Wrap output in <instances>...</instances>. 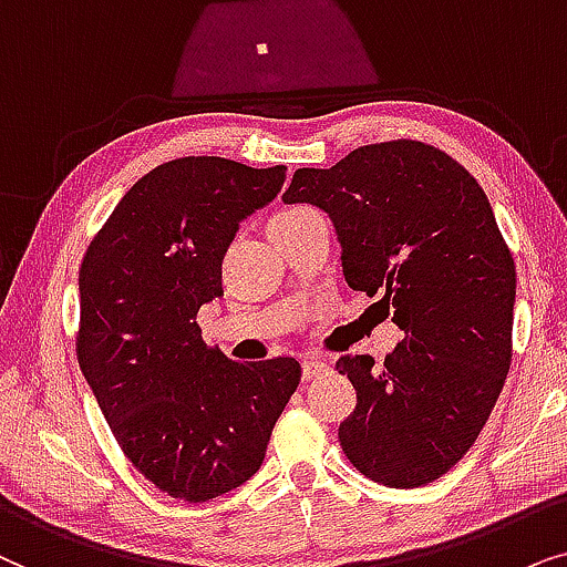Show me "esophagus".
I'll return each mask as SVG.
<instances>
[{
  "mask_svg": "<svg viewBox=\"0 0 567 567\" xmlns=\"http://www.w3.org/2000/svg\"><path fill=\"white\" fill-rule=\"evenodd\" d=\"M329 371V365L319 358H308L303 360V379L311 381V379H319V375H323Z\"/></svg>",
  "mask_w": 567,
  "mask_h": 567,
  "instance_id": "34e87169",
  "label": "esophagus"
}]
</instances>
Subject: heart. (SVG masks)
<instances>
[{
    "mask_svg": "<svg viewBox=\"0 0 567 567\" xmlns=\"http://www.w3.org/2000/svg\"><path fill=\"white\" fill-rule=\"evenodd\" d=\"M308 213H311V209H306V207H285V209H277V213L269 217L267 230L271 233V230H277V228H285V225H292V223L300 220V217L308 215Z\"/></svg>",
    "mask_w": 567,
    "mask_h": 567,
    "instance_id": "obj_1",
    "label": "heart"
}]
</instances>
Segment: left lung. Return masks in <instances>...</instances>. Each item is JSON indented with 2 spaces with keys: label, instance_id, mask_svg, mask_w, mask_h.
Segmentation results:
<instances>
[{
  "label": "left lung",
  "instance_id": "obj_1",
  "mask_svg": "<svg viewBox=\"0 0 567 567\" xmlns=\"http://www.w3.org/2000/svg\"><path fill=\"white\" fill-rule=\"evenodd\" d=\"M285 202L329 213L352 290L381 296L402 342L375 368L342 354L358 394L339 446L368 480L422 487L477 441L513 354L516 264L470 171L417 140L352 150L298 168Z\"/></svg>",
  "mask_w": 567,
  "mask_h": 567
}]
</instances>
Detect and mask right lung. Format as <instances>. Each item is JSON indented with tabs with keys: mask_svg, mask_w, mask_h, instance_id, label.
Segmentation results:
<instances>
[{
	"mask_svg": "<svg viewBox=\"0 0 567 567\" xmlns=\"http://www.w3.org/2000/svg\"><path fill=\"white\" fill-rule=\"evenodd\" d=\"M285 165L213 155L157 165L118 202L80 267L78 360L118 449L161 493L205 503L254 477L300 383L288 354L238 362L202 339L238 223Z\"/></svg>",
	"mask_w": 567,
	"mask_h": 567,
	"instance_id": "1",
	"label": "right lung"
}]
</instances>
